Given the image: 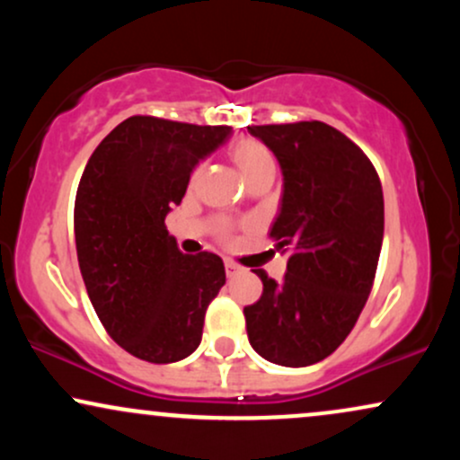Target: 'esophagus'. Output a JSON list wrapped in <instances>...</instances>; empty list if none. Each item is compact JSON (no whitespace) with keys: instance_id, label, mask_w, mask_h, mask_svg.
Wrapping results in <instances>:
<instances>
[{"instance_id":"obj_1","label":"esophagus","mask_w":460,"mask_h":460,"mask_svg":"<svg viewBox=\"0 0 460 460\" xmlns=\"http://www.w3.org/2000/svg\"><path fill=\"white\" fill-rule=\"evenodd\" d=\"M225 272H226V277L234 279L235 274H240V272H242V268L237 266L235 261H229V260H226V261H225Z\"/></svg>"}]
</instances>
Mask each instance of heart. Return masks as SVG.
<instances>
[{"instance_id": "heart-1", "label": "heart", "mask_w": 460, "mask_h": 460, "mask_svg": "<svg viewBox=\"0 0 460 460\" xmlns=\"http://www.w3.org/2000/svg\"><path fill=\"white\" fill-rule=\"evenodd\" d=\"M231 157H234L237 168H240L242 175H244L246 179H252L263 171H274L272 151L268 149L263 142L255 140V138H242V140L234 142V146H231ZM200 171H203V166H199L197 171L192 172V181H197ZM218 235L220 237H229L231 235V223L223 220V223L218 225Z\"/></svg>"}]
</instances>
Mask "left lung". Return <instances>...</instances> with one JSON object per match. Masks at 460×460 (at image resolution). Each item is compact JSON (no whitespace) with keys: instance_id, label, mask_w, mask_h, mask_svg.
Segmentation results:
<instances>
[{"instance_id":"8db88e82","label":"left lung","mask_w":460,"mask_h":460,"mask_svg":"<svg viewBox=\"0 0 460 460\" xmlns=\"http://www.w3.org/2000/svg\"><path fill=\"white\" fill-rule=\"evenodd\" d=\"M283 171L270 237L288 272L252 270L263 292L244 307L248 341L277 366L305 367L340 348L366 307L385 231L383 186L369 157L322 120L252 125Z\"/></svg>"}]
</instances>
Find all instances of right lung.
I'll return each mask as SVG.
<instances>
[{
	"label": "right lung",
	"instance_id": "obj_1",
	"mask_svg": "<svg viewBox=\"0 0 460 460\" xmlns=\"http://www.w3.org/2000/svg\"><path fill=\"white\" fill-rule=\"evenodd\" d=\"M229 134L226 125L129 116L99 142L79 179L73 223L88 298L108 335L142 361L192 355L225 285L223 260L183 255L164 220L192 168Z\"/></svg>",
	"mask_w": 460,
	"mask_h": 460
}]
</instances>
